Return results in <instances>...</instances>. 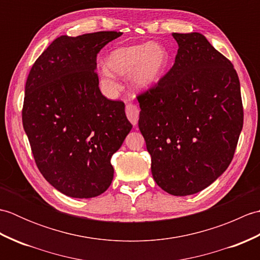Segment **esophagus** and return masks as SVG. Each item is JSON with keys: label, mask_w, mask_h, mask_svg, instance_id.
Wrapping results in <instances>:
<instances>
[{"label": "esophagus", "mask_w": 260, "mask_h": 260, "mask_svg": "<svg viewBox=\"0 0 260 260\" xmlns=\"http://www.w3.org/2000/svg\"><path fill=\"white\" fill-rule=\"evenodd\" d=\"M126 115L131 123L134 126H136L137 120H139V116H140V110H139V108H137L136 105L132 104V103L127 104L126 105Z\"/></svg>", "instance_id": "1"}]
</instances>
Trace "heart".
<instances>
[{"label":"heart","mask_w":260,"mask_h":260,"mask_svg":"<svg viewBox=\"0 0 260 260\" xmlns=\"http://www.w3.org/2000/svg\"><path fill=\"white\" fill-rule=\"evenodd\" d=\"M170 61L167 48L157 42H142L115 48L101 68V85L108 95L118 90V76L128 75L131 86L146 90L161 78Z\"/></svg>","instance_id":"1"}]
</instances>
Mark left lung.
I'll list each match as a JSON object with an SVG mask.
<instances>
[{
  "mask_svg": "<svg viewBox=\"0 0 260 260\" xmlns=\"http://www.w3.org/2000/svg\"><path fill=\"white\" fill-rule=\"evenodd\" d=\"M178 42L169 73L137 97L139 127L156 184L172 196L206 189L234 157L244 124L240 82L233 63L199 32Z\"/></svg>",
  "mask_w": 260,
  "mask_h": 260,
  "instance_id": "8db88e82",
  "label": "left lung"
}]
</instances>
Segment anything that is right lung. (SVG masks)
<instances>
[{
  "instance_id": "1",
  "label": "right lung",
  "mask_w": 260,
  "mask_h": 260,
  "mask_svg": "<svg viewBox=\"0 0 260 260\" xmlns=\"http://www.w3.org/2000/svg\"><path fill=\"white\" fill-rule=\"evenodd\" d=\"M121 35L59 37L27 76L22 121L33 157L43 178L71 198L108 189L110 158L132 129L124 103L103 95L96 74L97 53Z\"/></svg>"
}]
</instances>
